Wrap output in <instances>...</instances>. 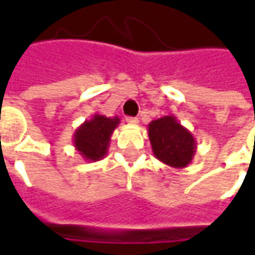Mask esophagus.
<instances>
[{"mask_svg": "<svg viewBox=\"0 0 255 255\" xmlns=\"http://www.w3.org/2000/svg\"><path fill=\"white\" fill-rule=\"evenodd\" d=\"M126 122L129 123V125H137L139 119L137 118H126Z\"/></svg>", "mask_w": 255, "mask_h": 255, "instance_id": "1", "label": "esophagus"}]
</instances>
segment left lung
<instances>
[{
  "mask_svg": "<svg viewBox=\"0 0 255 255\" xmlns=\"http://www.w3.org/2000/svg\"><path fill=\"white\" fill-rule=\"evenodd\" d=\"M149 140L154 157L164 164L183 169L187 167L197 149L196 139L176 116H163L147 126Z\"/></svg>",
  "mask_w": 255,
  "mask_h": 255,
  "instance_id": "left-lung-1",
  "label": "left lung"
}]
</instances>
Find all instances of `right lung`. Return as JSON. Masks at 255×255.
<instances>
[{
	"instance_id": "right-lung-1",
	"label": "right lung",
	"mask_w": 255,
	"mask_h": 255,
	"mask_svg": "<svg viewBox=\"0 0 255 255\" xmlns=\"http://www.w3.org/2000/svg\"><path fill=\"white\" fill-rule=\"evenodd\" d=\"M118 116L106 118L95 113L85 121L74 133V146L79 154L88 162H98L108 154L109 142L113 130L119 126Z\"/></svg>"
}]
</instances>
